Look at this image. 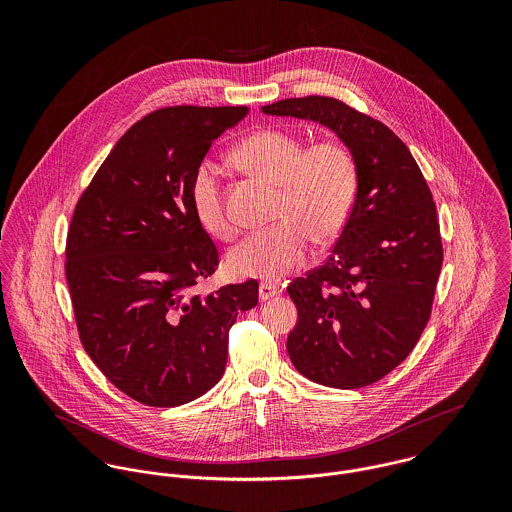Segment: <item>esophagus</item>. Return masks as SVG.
<instances>
[{
    "mask_svg": "<svg viewBox=\"0 0 512 512\" xmlns=\"http://www.w3.org/2000/svg\"><path fill=\"white\" fill-rule=\"evenodd\" d=\"M278 293H280V288L276 284H272V282H262L260 284V299L262 301H266V299H270V297H274Z\"/></svg>",
    "mask_w": 512,
    "mask_h": 512,
    "instance_id": "1",
    "label": "esophagus"
}]
</instances>
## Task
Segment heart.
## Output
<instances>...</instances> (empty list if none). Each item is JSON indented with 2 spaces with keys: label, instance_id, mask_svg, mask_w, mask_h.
Returning a JSON list of instances; mask_svg holds the SVG:
<instances>
[{
  "label": "heart",
  "instance_id": "b5f03b06",
  "mask_svg": "<svg viewBox=\"0 0 512 512\" xmlns=\"http://www.w3.org/2000/svg\"><path fill=\"white\" fill-rule=\"evenodd\" d=\"M238 161L250 171L282 187L276 226L252 232L228 256L238 276L282 280L307 260L311 238L333 240L351 219L359 169L351 149L323 140L307 146L303 138L282 128H264L236 147ZM191 203L197 219L213 236L230 240L236 222L224 205L219 165L203 159L191 177Z\"/></svg>",
  "mask_w": 512,
  "mask_h": 512
}]
</instances>
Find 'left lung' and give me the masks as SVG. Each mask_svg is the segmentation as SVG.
<instances>
[{"instance_id":"1","label":"left lung","mask_w":512,"mask_h":512,"mask_svg":"<svg viewBox=\"0 0 512 512\" xmlns=\"http://www.w3.org/2000/svg\"><path fill=\"white\" fill-rule=\"evenodd\" d=\"M262 112L331 128L357 161V201L333 252L288 286L299 317L288 353L317 384L368 386L412 353L432 315L443 264L432 191L388 126L337 98H288Z\"/></svg>"}]
</instances>
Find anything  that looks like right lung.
I'll return each mask as SVG.
<instances>
[{
  "mask_svg": "<svg viewBox=\"0 0 512 512\" xmlns=\"http://www.w3.org/2000/svg\"><path fill=\"white\" fill-rule=\"evenodd\" d=\"M244 106H167L136 122L80 193L65 276L80 343L126 396L187 404L224 374L228 335L258 282L193 288L220 256L191 203V177Z\"/></svg>",
  "mask_w": 512,
  "mask_h": 512,
  "instance_id": "right-lung-1",
  "label": "right lung"
}]
</instances>
